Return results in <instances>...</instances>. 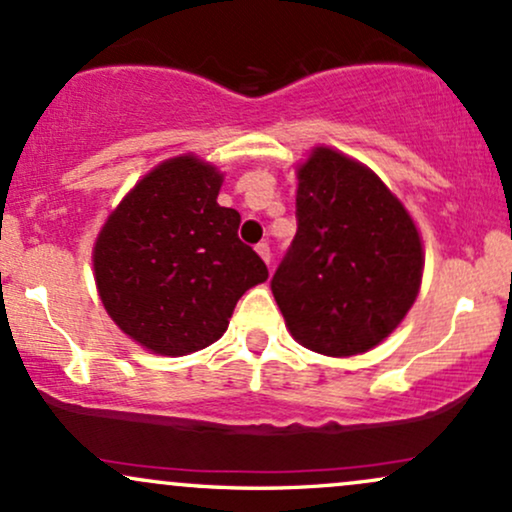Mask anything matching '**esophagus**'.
<instances>
[{"instance_id":"1","label":"esophagus","mask_w":512,"mask_h":512,"mask_svg":"<svg viewBox=\"0 0 512 512\" xmlns=\"http://www.w3.org/2000/svg\"><path fill=\"white\" fill-rule=\"evenodd\" d=\"M255 250H257V255H260L264 262L272 264V248H269V243H257Z\"/></svg>"}]
</instances>
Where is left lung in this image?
<instances>
[{
  "label": "left lung",
  "instance_id": "left-lung-1",
  "mask_svg": "<svg viewBox=\"0 0 512 512\" xmlns=\"http://www.w3.org/2000/svg\"><path fill=\"white\" fill-rule=\"evenodd\" d=\"M298 231L269 281L293 337L325 356L380 344L416 301L421 238L366 166L313 151L298 168Z\"/></svg>",
  "mask_w": 512,
  "mask_h": 512
}]
</instances>
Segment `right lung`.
<instances>
[{"instance_id":"add662e5","label":"right lung","mask_w":512,"mask_h":512,"mask_svg":"<svg viewBox=\"0 0 512 512\" xmlns=\"http://www.w3.org/2000/svg\"><path fill=\"white\" fill-rule=\"evenodd\" d=\"M221 175L195 156L161 163L113 211L93 250L101 301L134 342L163 356L204 349L267 264L219 207Z\"/></svg>"}]
</instances>
